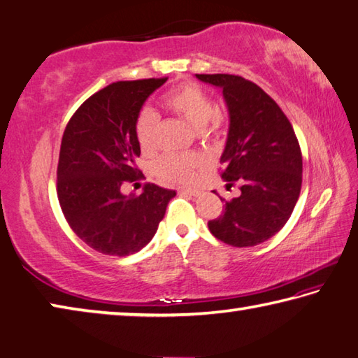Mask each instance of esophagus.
Returning a JSON list of instances; mask_svg holds the SVG:
<instances>
[{
	"mask_svg": "<svg viewBox=\"0 0 358 358\" xmlns=\"http://www.w3.org/2000/svg\"><path fill=\"white\" fill-rule=\"evenodd\" d=\"M178 192L180 194H190V196H198L199 194V190H196V188H179Z\"/></svg>",
	"mask_w": 358,
	"mask_h": 358,
	"instance_id": "1",
	"label": "esophagus"
}]
</instances>
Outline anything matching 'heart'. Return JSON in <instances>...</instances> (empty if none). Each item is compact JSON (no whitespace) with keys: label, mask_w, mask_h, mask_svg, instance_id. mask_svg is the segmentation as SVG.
<instances>
[{"label":"heart","mask_w":358,"mask_h":358,"mask_svg":"<svg viewBox=\"0 0 358 358\" xmlns=\"http://www.w3.org/2000/svg\"><path fill=\"white\" fill-rule=\"evenodd\" d=\"M162 107L174 115L184 118L187 123L199 129L202 138H208L220 131L222 124L221 115L215 112V104L210 95L202 87L187 83L170 90L160 98ZM159 117L152 109L141 110L134 131L141 152L151 154L157 145ZM201 165L196 154H164L152 165V173L166 184H188L194 171Z\"/></svg>","instance_id":"obj_1"}]
</instances>
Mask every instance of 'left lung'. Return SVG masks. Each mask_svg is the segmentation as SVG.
<instances>
[{
    "label": "left lung",
    "mask_w": 358,
    "mask_h": 358,
    "mask_svg": "<svg viewBox=\"0 0 358 358\" xmlns=\"http://www.w3.org/2000/svg\"><path fill=\"white\" fill-rule=\"evenodd\" d=\"M221 87L231 127L221 156V178L240 194L224 201L208 231L226 245L255 246L271 238L292 217L302 185L298 137L278 103L257 84L237 74H196Z\"/></svg>",
    "instance_id": "obj_1"
}]
</instances>
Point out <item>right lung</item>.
Returning <instances> with one entry per match:
<instances>
[{
  "mask_svg": "<svg viewBox=\"0 0 358 358\" xmlns=\"http://www.w3.org/2000/svg\"><path fill=\"white\" fill-rule=\"evenodd\" d=\"M168 78L118 80L85 99L60 143L57 198L73 232L95 251L124 257L151 241L176 192L146 182L124 196L126 182L143 179L136 166V120L146 98Z\"/></svg>",
  "mask_w": 358,
  "mask_h": 358,
  "instance_id": "add662e5",
  "label": "right lung"
}]
</instances>
